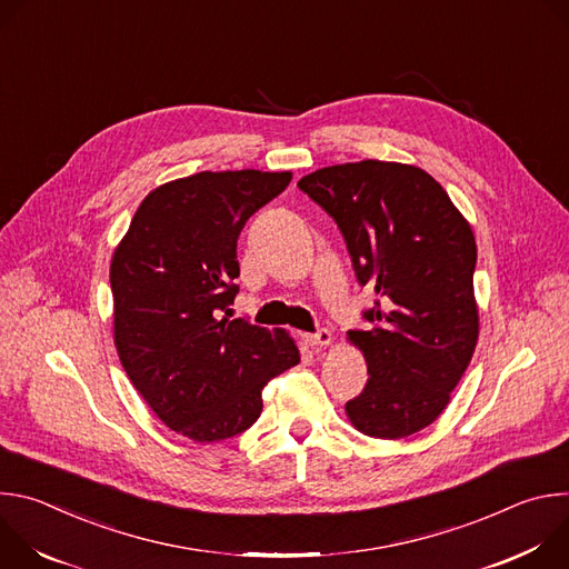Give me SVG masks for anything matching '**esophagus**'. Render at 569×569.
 <instances>
[{"label":"esophagus","mask_w":569,"mask_h":569,"mask_svg":"<svg viewBox=\"0 0 569 569\" xmlns=\"http://www.w3.org/2000/svg\"><path fill=\"white\" fill-rule=\"evenodd\" d=\"M301 340L310 349H323V347H329L333 342V336L327 329H319L317 333H301Z\"/></svg>","instance_id":"34e87169"}]
</instances>
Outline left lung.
Instances as JSON below:
<instances>
[{
	"instance_id": "1",
	"label": "left lung",
	"mask_w": 569,
	"mask_h": 569,
	"mask_svg": "<svg viewBox=\"0 0 569 569\" xmlns=\"http://www.w3.org/2000/svg\"><path fill=\"white\" fill-rule=\"evenodd\" d=\"M297 187L333 216L358 281L376 292L373 327L349 331L369 380L347 417L373 439L410 437L448 408L477 347L470 222L430 173L400 161H349Z\"/></svg>"
}]
</instances>
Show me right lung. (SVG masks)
<instances>
[{
  "mask_svg": "<svg viewBox=\"0 0 569 569\" xmlns=\"http://www.w3.org/2000/svg\"><path fill=\"white\" fill-rule=\"evenodd\" d=\"M290 180V171L246 169L161 184L112 254L119 360L157 419L198 443L246 432L261 417L268 380L299 365L283 329L227 317L238 233Z\"/></svg>",
  "mask_w": 569,
  "mask_h": 569,
  "instance_id": "obj_1",
  "label": "right lung"
}]
</instances>
